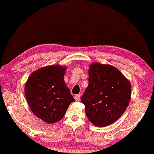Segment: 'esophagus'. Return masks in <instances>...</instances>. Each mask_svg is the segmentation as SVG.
Listing matches in <instances>:
<instances>
[{
	"label": "esophagus",
	"mask_w": 154,
	"mask_h": 154,
	"mask_svg": "<svg viewBox=\"0 0 154 154\" xmlns=\"http://www.w3.org/2000/svg\"><path fill=\"white\" fill-rule=\"evenodd\" d=\"M80 96H81V95H79V94H77V95H76L75 96V100H77V101H79V100H80Z\"/></svg>",
	"instance_id": "esophagus-1"
}]
</instances>
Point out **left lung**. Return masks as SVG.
Instances as JSON below:
<instances>
[{
	"label": "left lung",
	"mask_w": 154,
	"mask_h": 154,
	"mask_svg": "<svg viewBox=\"0 0 154 154\" xmlns=\"http://www.w3.org/2000/svg\"><path fill=\"white\" fill-rule=\"evenodd\" d=\"M88 86L81 97L88 119L97 127L114 123L123 114L131 97V85L117 69L94 63Z\"/></svg>",
	"instance_id": "left-lung-1"
}]
</instances>
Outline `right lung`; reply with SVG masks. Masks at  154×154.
<instances>
[{"label":"right lung","instance_id":"1","mask_svg":"<svg viewBox=\"0 0 154 154\" xmlns=\"http://www.w3.org/2000/svg\"><path fill=\"white\" fill-rule=\"evenodd\" d=\"M66 68L45 66L31 74L25 85V95L33 114L45 122H59L69 106L75 101L65 85Z\"/></svg>","mask_w":154,"mask_h":154}]
</instances>
